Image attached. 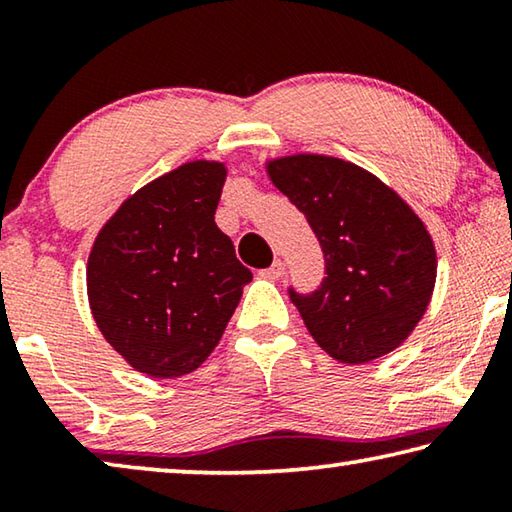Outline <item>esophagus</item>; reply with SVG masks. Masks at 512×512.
Instances as JSON below:
<instances>
[{
    "instance_id": "34e87169",
    "label": "esophagus",
    "mask_w": 512,
    "mask_h": 512,
    "mask_svg": "<svg viewBox=\"0 0 512 512\" xmlns=\"http://www.w3.org/2000/svg\"><path fill=\"white\" fill-rule=\"evenodd\" d=\"M282 271H284V264L280 262V259H275L273 266H268V268H264V271H259V277H264V280H277V277L282 275Z\"/></svg>"
}]
</instances>
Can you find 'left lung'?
Returning a JSON list of instances; mask_svg holds the SVG:
<instances>
[{"label":"left lung","mask_w":512,"mask_h":512,"mask_svg":"<svg viewBox=\"0 0 512 512\" xmlns=\"http://www.w3.org/2000/svg\"><path fill=\"white\" fill-rule=\"evenodd\" d=\"M271 183L307 216L325 280L293 305L329 357L375 361L409 339L436 284V246L404 198L370 171L318 153L266 162Z\"/></svg>","instance_id":"8db88e82"}]
</instances>
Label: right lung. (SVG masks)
<instances>
[{"label":"right lung","instance_id":"1","mask_svg":"<svg viewBox=\"0 0 512 512\" xmlns=\"http://www.w3.org/2000/svg\"><path fill=\"white\" fill-rule=\"evenodd\" d=\"M228 176L194 160L128 196L88 257V300L103 339L137 372L173 379L219 345L250 268L214 223Z\"/></svg>","mask_w":512,"mask_h":512}]
</instances>
